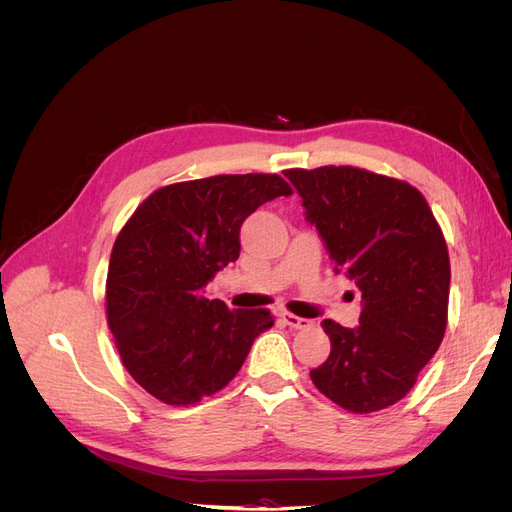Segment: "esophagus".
I'll return each instance as SVG.
<instances>
[{
    "label": "esophagus",
    "mask_w": 512,
    "mask_h": 512,
    "mask_svg": "<svg viewBox=\"0 0 512 512\" xmlns=\"http://www.w3.org/2000/svg\"><path fill=\"white\" fill-rule=\"evenodd\" d=\"M280 318L288 324L290 329H305V327H309V320H307V318H301V316H297V314L284 312Z\"/></svg>",
    "instance_id": "esophagus-1"
}]
</instances>
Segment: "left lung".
Instances as JSON below:
<instances>
[{"label":"left lung","instance_id":"obj_1","mask_svg":"<svg viewBox=\"0 0 512 512\" xmlns=\"http://www.w3.org/2000/svg\"><path fill=\"white\" fill-rule=\"evenodd\" d=\"M307 220L363 294L359 327L322 320L331 354L309 371L316 389L354 414L404 399L442 344L451 260L425 196L408 181L356 166L290 168Z\"/></svg>","mask_w":512,"mask_h":512}]
</instances>
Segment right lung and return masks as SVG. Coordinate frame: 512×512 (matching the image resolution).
<instances>
[{"label": "right lung", "instance_id": "1", "mask_svg": "<svg viewBox=\"0 0 512 512\" xmlns=\"http://www.w3.org/2000/svg\"><path fill=\"white\" fill-rule=\"evenodd\" d=\"M292 188L247 173L170 183L151 192L115 239L106 322L128 374L168 406H192L239 374L269 309H228L203 286L239 258L247 215Z\"/></svg>", "mask_w": 512, "mask_h": 512}]
</instances>
